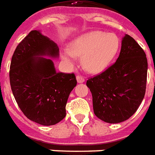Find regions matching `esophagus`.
I'll return each instance as SVG.
<instances>
[{
    "label": "esophagus",
    "instance_id": "34e87169",
    "mask_svg": "<svg viewBox=\"0 0 155 155\" xmlns=\"http://www.w3.org/2000/svg\"><path fill=\"white\" fill-rule=\"evenodd\" d=\"M77 82L78 83H84V81H85V79H84V78H83V77H81V76H77Z\"/></svg>",
    "mask_w": 155,
    "mask_h": 155
}]
</instances>
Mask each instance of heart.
I'll return each instance as SVG.
<instances>
[{
    "label": "heart",
    "mask_w": 155,
    "mask_h": 155,
    "mask_svg": "<svg viewBox=\"0 0 155 155\" xmlns=\"http://www.w3.org/2000/svg\"><path fill=\"white\" fill-rule=\"evenodd\" d=\"M119 48L118 37L114 33L92 31L77 37L69 44L61 57L72 65L77 57L82 58L83 66L91 73H99L107 68Z\"/></svg>",
    "instance_id": "obj_1"
}]
</instances>
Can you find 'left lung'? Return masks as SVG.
I'll return each instance as SVG.
<instances>
[{
    "mask_svg": "<svg viewBox=\"0 0 155 155\" xmlns=\"http://www.w3.org/2000/svg\"><path fill=\"white\" fill-rule=\"evenodd\" d=\"M147 71L145 52L126 34L114 64L87 81L97 118L109 124H118L130 118L144 97Z\"/></svg>",
    "mask_w": 155,
    "mask_h": 155,
    "instance_id": "obj_1",
    "label": "left lung"
}]
</instances>
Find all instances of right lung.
Masks as SVG:
<instances>
[{
    "mask_svg": "<svg viewBox=\"0 0 155 155\" xmlns=\"http://www.w3.org/2000/svg\"><path fill=\"white\" fill-rule=\"evenodd\" d=\"M58 57L57 43L34 30L16 47L10 67L11 87L20 109L44 126L65 118L69 94L77 85L73 73L56 72L51 58Z\"/></svg>",
    "mask_w": 155,
    "mask_h": 155,
    "instance_id": "obj_1",
    "label": "right lung"
}]
</instances>
